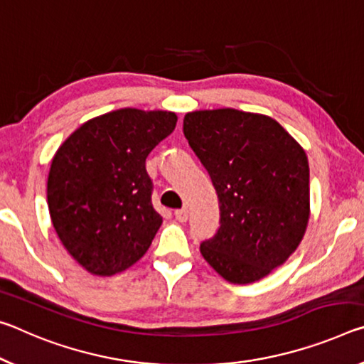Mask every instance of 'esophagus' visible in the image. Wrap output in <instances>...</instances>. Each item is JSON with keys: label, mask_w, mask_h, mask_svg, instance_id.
I'll return each mask as SVG.
<instances>
[{"label": "esophagus", "mask_w": 364, "mask_h": 364, "mask_svg": "<svg viewBox=\"0 0 364 364\" xmlns=\"http://www.w3.org/2000/svg\"><path fill=\"white\" fill-rule=\"evenodd\" d=\"M174 216L178 223H186L188 219V211L187 208H182V210H176L174 211Z\"/></svg>", "instance_id": "34e87169"}]
</instances>
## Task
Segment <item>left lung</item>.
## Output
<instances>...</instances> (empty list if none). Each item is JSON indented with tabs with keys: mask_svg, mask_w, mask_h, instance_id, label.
Returning <instances> with one entry per match:
<instances>
[{
	"mask_svg": "<svg viewBox=\"0 0 364 364\" xmlns=\"http://www.w3.org/2000/svg\"><path fill=\"white\" fill-rule=\"evenodd\" d=\"M183 135L210 174L221 210V225L201 243V255L225 281H259L305 235V150L272 117L232 108L187 112Z\"/></svg>",
	"mask_w": 364,
	"mask_h": 364,
	"instance_id": "1",
	"label": "left lung"
}]
</instances>
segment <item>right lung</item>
<instances>
[{"label":"right lung","instance_id":"obj_1","mask_svg":"<svg viewBox=\"0 0 364 364\" xmlns=\"http://www.w3.org/2000/svg\"><path fill=\"white\" fill-rule=\"evenodd\" d=\"M176 122L171 111L124 108L82 124L58 148L48 210L64 248L90 274L126 271L150 248L163 218L145 161Z\"/></svg>","mask_w":364,"mask_h":364}]
</instances>
